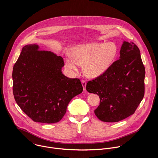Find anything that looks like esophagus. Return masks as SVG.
Listing matches in <instances>:
<instances>
[{
  "instance_id": "obj_1",
  "label": "esophagus",
  "mask_w": 158,
  "mask_h": 158,
  "mask_svg": "<svg viewBox=\"0 0 158 158\" xmlns=\"http://www.w3.org/2000/svg\"><path fill=\"white\" fill-rule=\"evenodd\" d=\"M81 82H82V87L84 89V91H86V82L84 80H82Z\"/></svg>"
}]
</instances>
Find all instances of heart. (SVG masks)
<instances>
[{"mask_svg": "<svg viewBox=\"0 0 158 158\" xmlns=\"http://www.w3.org/2000/svg\"><path fill=\"white\" fill-rule=\"evenodd\" d=\"M117 54L116 45L112 42L91 43L75 47L73 57L67 56L65 59L66 67L76 71L80 65H84L85 74L90 77L103 74L113 62Z\"/></svg>", "mask_w": 158, "mask_h": 158, "instance_id": "1", "label": "heart"}]
</instances>
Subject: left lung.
<instances>
[{
	"instance_id": "8db88e82",
	"label": "left lung",
	"mask_w": 158,
	"mask_h": 158,
	"mask_svg": "<svg viewBox=\"0 0 158 158\" xmlns=\"http://www.w3.org/2000/svg\"><path fill=\"white\" fill-rule=\"evenodd\" d=\"M119 53L118 60L86 85L87 91L99 96L94 113L104 122H118L133 114L144 95L145 68L139 48L123 40Z\"/></svg>"
}]
</instances>
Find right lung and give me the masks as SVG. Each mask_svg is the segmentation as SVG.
Returning <instances> with one entry per match:
<instances>
[{"label":"right lung","instance_id":"1","mask_svg":"<svg viewBox=\"0 0 158 158\" xmlns=\"http://www.w3.org/2000/svg\"><path fill=\"white\" fill-rule=\"evenodd\" d=\"M64 66L62 57L41 51L37 44L22 49L13 67V94L20 108L34 121L59 122L71 99L82 92L79 79L62 74Z\"/></svg>","mask_w":158,"mask_h":158}]
</instances>
